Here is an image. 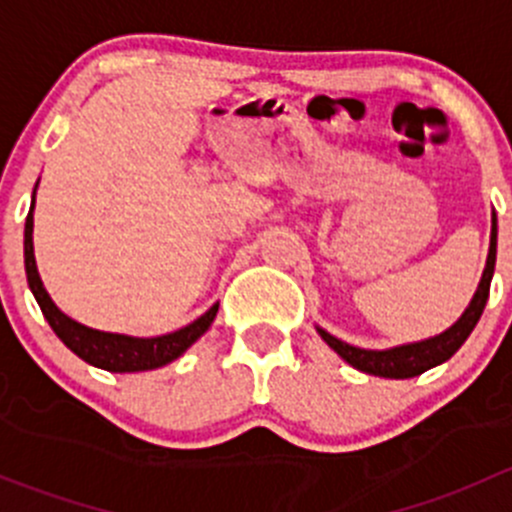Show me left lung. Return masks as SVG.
I'll return each instance as SVG.
<instances>
[{
    "label": "left lung",
    "instance_id": "1",
    "mask_svg": "<svg viewBox=\"0 0 512 512\" xmlns=\"http://www.w3.org/2000/svg\"><path fill=\"white\" fill-rule=\"evenodd\" d=\"M495 252H498V218H495L493 213V218H490L488 260H485V270L478 282L476 294H473L466 312L458 317V322L451 324L446 332L436 334V337L421 339V342L401 344V347H391V349L354 347V344L342 342V339H337L334 334H329L327 329L322 327H317L319 337H322L334 352L342 356L349 366L364 371V374L384 376V379H411V376L423 374V371L433 369V366L451 359V356L463 347V342L471 337L473 329H476L490 294V280H493V272H495Z\"/></svg>",
    "mask_w": 512,
    "mask_h": 512
}]
</instances>
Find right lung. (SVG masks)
I'll list each match as a JSON object with an SVG mask.
<instances>
[{
	"instance_id": "add662e5",
	"label": "right lung",
	"mask_w": 512,
	"mask_h": 512,
	"mask_svg": "<svg viewBox=\"0 0 512 512\" xmlns=\"http://www.w3.org/2000/svg\"><path fill=\"white\" fill-rule=\"evenodd\" d=\"M39 185V183H36ZM36 185L32 193V208H29L27 225H24V270H27V282L32 289L34 299L39 302L44 319L49 327L54 329L56 337L66 344L79 359L86 364L98 366V369L113 371V374H131V371H151L158 366L170 364L178 356H183L203 337L213 324L215 314H218L220 304H213L203 317L190 322L188 327L178 329V332L160 334V337H128V334H113L101 332V329H91L86 324L76 322L69 314L61 312L54 304V299L46 292L44 282H41L39 270H36L34 257V198Z\"/></svg>"
}]
</instances>
